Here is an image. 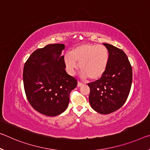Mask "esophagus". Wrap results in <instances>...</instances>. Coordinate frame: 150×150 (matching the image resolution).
<instances>
[{"label":"esophagus","instance_id":"esophagus-1","mask_svg":"<svg viewBox=\"0 0 150 150\" xmlns=\"http://www.w3.org/2000/svg\"><path fill=\"white\" fill-rule=\"evenodd\" d=\"M82 85H83V83H82V82L78 81V83H77V86H78V87H80V86H81Z\"/></svg>","mask_w":150,"mask_h":150}]
</instances>
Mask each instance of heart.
I'll return each instance as SVG.
<instances>
[{"mask_svg":"<svg viewBox=\"0 0 150 150\" xmlns=\"http://www.w3.org/2000/svg\"><path fill=\"white\" fill-rule=\"evenodd\" d=\"M64 61L71 74L79 68V64L82 77L95 80L105 73L108 64L109 52L103 45L85 43L66 54Z\"/></svg>","mask_w":150,"mask_h":150,"instance_id":"heart-1","label":"heart"}]
</instances>
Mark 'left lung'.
I'll list each match as a JSON object with an SVG mask.
<instances>
[{"mask_svg":"<svg viewBox=\"0 0 150 150\" xmlns=\"http://www.w3.org/2000/svg\"><path fill=\"white\" fill-rule=\"evenodd\" d=\"M109 52V61L103 75L88 83L91 108L101 114H109L122 108L129 94L132 68L123 51L103 43Z\"/></svg>","mask_w":150,"mask_h":150,"instance_id":"8db88e82","label":"left lung"}]
</instances>
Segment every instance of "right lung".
Here are the masks:
<instances>
[{"instance_id": "obj_1", "label": "right lung", "mask_w": 150, "mask_h": 150, "mask_svg": "<svg viewBox=\"0 0 150 150\" xmlns=\"http://www.w3.org/2000/svg\"><path fill=\"white\" fill-rule=\"evenodd\" d=\"M63 44H49L30 54L23 69V83L28 102L38 112L57 116L67 108L69 94L77 81L65 71Z\"/></svg>"}]
</instances>
